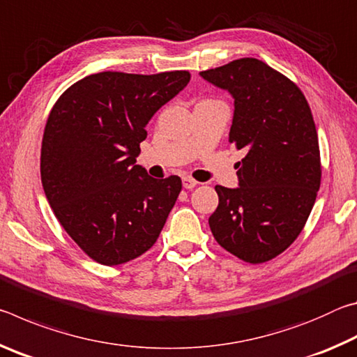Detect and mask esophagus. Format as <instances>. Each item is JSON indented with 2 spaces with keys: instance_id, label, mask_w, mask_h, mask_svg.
Listing matches in <instances>:
<instances>
[{
  "instance_id": "1",
  "label": "esophagus",
  "mask_w": 357,
  "mask_h": 357,
  "mask_svg": "<svg viewBox=\"0 0 357 357\" xmlns=\"http://www.w3.org/2000/svg\"><path fill=\"white\" fill-rule=\"evenodd\" d=\"M197 181L195 179H192V178H189V176H185V178H183V185H184V189H193V187H197Z\"/></svg>"
}]
</instances>
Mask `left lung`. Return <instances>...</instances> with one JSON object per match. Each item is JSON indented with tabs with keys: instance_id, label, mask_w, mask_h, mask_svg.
Listing matches in <instances>:
<instances>
[{
	"instance_id": "8db88e82",
	"label": "left lung",
	"mask_w": 357,
	"mask_h": 357,
	"mask_svg": "<svg viewBox=\"0 0 357 357\" xmlns=\"http://www.w3.org/2000/svg\"><path fill=\"white\" fill-rule=\"evenodd\" d=\"M234 99L229 143L244 149L239 185H215L209 227L223 249L247 263L280 255L304 228L321 183L318 135L296 84L255 58L200 72Z\"/></svg>"
}]
</instances>
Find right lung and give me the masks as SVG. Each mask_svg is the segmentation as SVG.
<instances>
[{
  "label": "right lung",
  "instance_id": "add662e5",
  "mask_svg": "<svg viewBox=\"0 0 357 357\" xmlns=\"http://www.w3.org/2000/svg\"><path fill=\"white\" fill-rule=\"evenodd\" d=\"M187 70L99 72L66 89L48 114L40 178L56 219L105 266L128 263L159 238L181 178L154 179L137 165L146 124L183 91Z\"/></svg>",
  "mask_w": 357,
  "mask_h": 357
}]
</instances>
